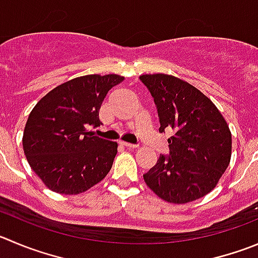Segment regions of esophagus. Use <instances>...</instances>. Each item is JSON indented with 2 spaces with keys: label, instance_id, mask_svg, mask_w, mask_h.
<instances>
[{
  "label": "esophagus",
  "instance_id": "34e87169",
  "mask_svg": "<svg viewBox=\"0 0 258 258\" xmlns=\"http://www.w3.org/2000/svg\"><path fill=\"white\" fill-rule=\"evenodd\" d=\"M120 144H121V146H124L125 148H131V149H134V148H137V146H136V144L126 143V142H120Z\"/></svg>",
  "mask_w": 258,
  "mask_h": 258
}]
</instances>
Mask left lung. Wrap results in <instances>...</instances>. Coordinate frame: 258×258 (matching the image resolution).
I'll return each mask as SVG.
<instances>
[{"mask_svg":"<svg viewBox=\"0 0 258 258\" xmlns=\"http://www.w3.org/2000/svg\"><path fill=\"white\" fill-rule=\"evenodd\" d=\"M158 111L159 133L172 131L170 156L144 173L147 186L171 204H187L214 190L229 166L232 133L214 102L195 86L164 73L139 76Z\"/></svg>","mask_w":258,"mask_h":258,"instance_id":"8db88e82","label":"left lung"}]
</instances>
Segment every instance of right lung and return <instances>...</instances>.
Wrapping results in <instances>:
<instances>
[{
    "label": "right lung",
    "instance_id": "1",
    "mask_svg": "<svg viewBox=\"0 0 258 258\" xmlns=\"http://www.w3.org/2000/svg\"><path fill=\"white\" fill-rule=\"evenodd\" d=\"M119 75H87L57 86L31 110L23 136L30 167L49 190L78 195L104 180L117 153L116 142L95 137L106 94Z\"/></svg>",
    "mask_w": 258,
    "mask_h": 258
}]
</instances>
